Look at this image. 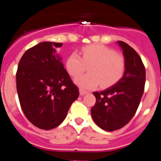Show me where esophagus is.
Returning a JSON list of instances; mask_svg holds the SVG:
<instances>
[{
    "instance_id": "1",
    "label": "esophagus",
    "mask_w": 161,
    "mask_h": 161,
    "mask_svg": "<svg viewBox=\"0 0 161 161\" xmlns=\"http://www.w3.org/2000/svg\"><path fill=\"white\" fill-rule=\"evenodd\" d=\"M87 93H88L87 91L84 90V89H80V95H85V94H86Z\"/></svg>"
}]
</instances>
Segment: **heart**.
<instances>
[{"mask_svg": "<svg viewBox=\"0 0 161 161\" xmlns=\"http://www.w3.org/2000/svg\"><path fill=\"white\" fill-rule=\"evenodd\" d=\"M81 57L76 52L68 55L65 68L72 76H77L89 65L88 72L75 80L76 85L84 89H96L102 83L109 87L119 81L126 70V59L123 55L102 44H90L81 48Z\"/></svg>", "mask_w": 161, "mask_h": 161, "instance_id": "1", "label": "heart"}]
</instances>
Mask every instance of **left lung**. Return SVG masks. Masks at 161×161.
Instances as JSON below:
<instances>
[{"mask_svg":"<svg viewBox=\"0 0 161 161\" xmlns=\"http://www.w3.org/2000/svg\"><path fill=\"white\" fill-rule=\"evenodd\" d=\"M126 59L123 78L114 86L93 92L96 103L91 108L94 123L106 131L122 128L133 118L143 94L146 71L139 54L127 43L118 41Z\"/></svg>","mask_w":161,"mask_h":161,"instance_id":"left-lung-1","label":"left lung"}]
</instances>
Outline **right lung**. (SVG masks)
<instances>
[{
  "label": "right lung",
  "mask_w": 161,
  "mask_h": 161,
  "mask_svg": "<svg viewBox=\"0 0 161 161\" xmlns=\"http://www.w3.org/2000/svg\"><path fill=\"white\" fill-rule=\"evenodd\" d=\"M63 43L42 42L28 49L18 64L17 91L26 119L38 128L51 130L62 123L79 90L55 49Z\"/></svg>",
  "instance_id": "1"
}]
</instances>
